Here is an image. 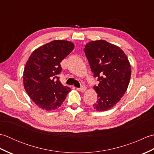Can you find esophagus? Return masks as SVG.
<instances>
[{
  "label": "esophagus",
  "mask_w": 154,
  "mask_h": 154,
  "mask_svg": "<svg viewBox=\"0 0 154 154\" xmlns=\"http://www.w3.org/2000/svg\"><path fill=\"white\" fill-rule=\"evenodd\" d=\"M77 91H80V92H85L86 90V87H85V86L82 85L80 88H77Z\"/></svg>",
  "instance_id": "34e87169"
}]
</instances>
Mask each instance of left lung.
<instances>
[{"label":"left lung","instance_id":"left-lung-1","mask_svg":"<svg viewBox=\"0 0 154 154\" xmlns=\"http://www.w3.org/2000/svg\"><path fill=\"white\" fill-rule=\"evenodd\" d=\"M84 51L94 77L99 81L94 87L98 98L93 108L97 111L112 109L128 87L131 77L128 59L119 46L102 40L89 42Z\"/></svg>","mask_w":154,"mask_h":154}]
</instances>
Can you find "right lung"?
Instances as JSON below:
<instances>
[{
    "label": "right lung",
    "instance_id": "add662e5",
    "mask_svg": "<svg viewBox=\"0 0 154 154\" xmlns=\"http://www.w3.org/2000/svg\"><path fill=\"white\" fill-rule=\"evenodd\" d=\"M73 48L69 41L54 40L35 49L27 61L23 73L24 89L42 109H58L71 91L57 76L62 69L60 63Z\"/></svg>",
    "mask_w": 154,
    "mask_h": 154
}]
</instances>
